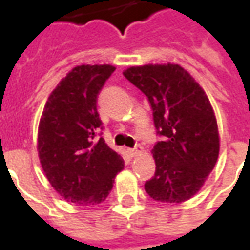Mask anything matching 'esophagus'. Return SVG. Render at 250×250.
Segmentation results:
<instances>
[{
	"label": "esophagus",
	"instance_id": "obj_1",
	"mask_svg": "<svg viewBox=\"0 0 250 250\" xmlns=\"http://www.w3.org/2000/svg\"><path fill=\"white\" fill-rule=\"evenodd\" d=\"M128 154H130L131 157H136L139 154V150L138 148H131V150H128Z\"/></svg>",
	"mask_w": 250,
	"mask_h": 250
}]
</instances>
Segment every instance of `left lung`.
Wrapping results in <instances>:
<instances>
[{
	"mask_svg": "<svg viewBox=\"0 0 250 250\" xmlns=\"http://www.w3.org/2000/svg\"><path fill=\"white\" fill-rule=\"evenodd\" d=\"M125 77L145 93L157 134L155 174L145 184L155 201L181 204L198 193L220 152L214 111L199 84L178 64L131 66Z\"/></svg>",
	"mask_w": 250,
	"mask_h": 250,
	"instance_id": "8db88e82",
	"label": "left lung"
}]
</instances>
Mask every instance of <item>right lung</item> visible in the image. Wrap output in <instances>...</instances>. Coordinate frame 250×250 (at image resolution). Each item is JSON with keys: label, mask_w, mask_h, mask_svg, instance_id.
Here are the masks:
<instances>
[{"label": "right lung", "mask_w": 250, "mask_h": 250, "mask_svg": "<svg viewBox=\"0 0 250 250\" xmlns=\"http://www.w3.org/2000/svg\"><path fill=\"white\" fill-rule=\"evenodd\" d=\"M114 71L108 64L75 66L53 89L41 115V166L52 188L72 204H102L125 167V161L103 138L96 141L103 130L98 95Z\"/></svg>", "instance_id": "obj_1"}]
</instances>
